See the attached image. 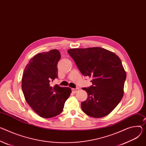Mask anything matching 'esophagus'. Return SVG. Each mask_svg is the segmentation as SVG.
<instances>
[{
	"mask_svg": "<svg viewBox=\"0 0 146 146\" xmlns=\"http://www.w3.org/2000/svg\"><path fill=\"white\" fill-rule=\"evenodd\" d=\"M78 90H79V88H72V92H74V93H76V92H77Z\"/></svg>",
	"mask_w": 146,
	"mask_h": 146,
	"instance_id": "obj_1",
	"label": "esophagus"
}]
</instances>
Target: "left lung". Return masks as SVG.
I'll return each instance as SVG.
<instances>
[{"mask_svg":"<svg viewBox=\"0 0 146 146\" xmlns=\"http://www.w3.org/2000/svg\"><path fill=\"white\" fill-rule=\"evenodd\" d=\"M68 52L82 74L92 78V85L83 88L88 94L81 104L83 111L93 117L108 115L123 96L126 74L121 60L100 47L70 49Z\"/></svg>","mask_w":146,"mask_h":146,"instance_id":"1","label":"left lung"}]
</instances>
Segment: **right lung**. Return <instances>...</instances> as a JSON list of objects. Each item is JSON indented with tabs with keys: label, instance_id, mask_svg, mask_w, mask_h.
Instances as JSON below:
<instances>
[{
	"label": "right lung",
	"instance_id": "obj_1",
	"mask_svg": "<svg viewBox=\"0 0 146 146\" xmlns=\"http://www.w3.org/2000/svg\"><path fill=\"white\" fill-rule=\"evenodd\" d=\"M60 59L56 49L39 53L26 66L22 78V90L31 108L45 118L54 117L63 111L64 104L72 92L69 87L51 86L58 76L57 64Z\"/></svg>",
	"mask_w": 146,
	"mask_h": 146
}]
</instances>
